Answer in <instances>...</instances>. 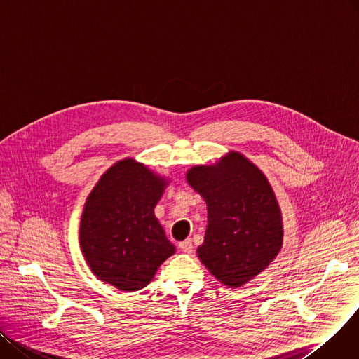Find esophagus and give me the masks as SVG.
Wrapping results in <instances>:
<instances>
[{"mask_svg": "<svg viewBox=\"0 0 359 359\" xmlns=\"http://www.w3.org/2000/svg\"><path fill=\"white\" fill-rule=\"evenodd\" d=\"M180 248L182 252H185V254H191L193 252V242L191 239H185L182 242H180Z\"/></svg>", "mask_w": 359, "mask_h": 359, "instance_id": "obj_1", "label": "esophagus"}]
</instances>
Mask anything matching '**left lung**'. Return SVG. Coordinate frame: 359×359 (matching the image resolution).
I'll use <instances>...</instances> for the list:
<instances>
[{
    "label": "left lung",
    "instance_id": "obj_1",
    "mask_svg": "<svg viewBox=\"0 0 359 359\" xmlns=\"http://www.w3.org/2000/svg\"><path fill=\"white\" fill-rule=\"evenodd\" d=\"M185 178L207 204L198 259L223 285L248 284L283 248L281 208L269 181L254 162L235 151L216 163L189 168Z\"/></svg>",
    "mask_w": 359,
    "mask_h": 359
}]
</instances>
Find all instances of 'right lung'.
I'll return each mask as SVG.
<instances>
[{
  "label": "right lung",
  "instance_id": "1",
  "mask_svg": "<svg viewBox=\"0 0 359 359\" xmlns=\"http://www.w3.org/2000/svg\"><path fill=\"white\" fill-rule=\"evenodd\" d=\"M168 184L170 178L133 158L117 161L101 175L79 224L81 252L100 281L137 291L175 254L154 212Z\"/></svg>",
  "mask_w": 359,
  "mask_h": 359
}]
</instances>
